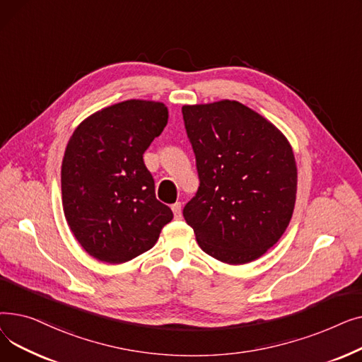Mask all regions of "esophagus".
I'll use <instances>...</instances> for the list:
<instances>
[{"label":"esophagus","instance_id":"obj_1","mask_svg":"<svg viewBox=\"0 0 362 362\" xmlns=\"http://www.w3.org/2000/svg\"><path fill=\"white\" fill-rule=\"evenodd\" d=\"M171 211H173V216L176 220H180L182 218V204L176 202L171 205Z\"/></svg>","mask_w":362,"mask_h":362}]
</instances>
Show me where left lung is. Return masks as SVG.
<instances>
[{"label":"left lung","mask_w":362,"mask_h":362,"mask_svg":"<svg viewBox=\"0 0 362 362\" xmlns=\"http://www.w3.org/2000/svg\"><path fill=\"white\" fill-rule=\"evenodd\" d=\"M199 187L183 208L201 250L240 265L279 242L293 214L298 168L288 138L239 101L183 105Z\"/></svg>","instance_id":"8db88e82"}]
</instances>
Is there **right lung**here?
I'll return each mask as SVG.
<instances>
[{"label": "right lung", "instance_id": "right-lung-1", "mask_svg": "<svg viewBox=\"0 0 362 362\" xmlns=\"http://www.w3.org/2000/svg\"><path fill=\"white\" fill-rule=\"evenodd\" d=\"M167 122L163 103L127 100L90 114L67 142L64 217L76 240L98 261L123 264L149 251L173 218L157 201L142 158Z\"/></svg>", "mask_w": 362, "mask_h": 362}]
</instances>
